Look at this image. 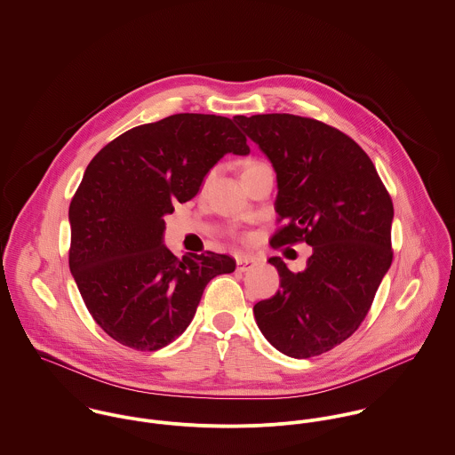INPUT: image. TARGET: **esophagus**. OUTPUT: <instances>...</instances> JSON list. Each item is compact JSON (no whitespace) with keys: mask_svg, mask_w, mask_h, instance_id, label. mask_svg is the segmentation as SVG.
<instances>
[{"mask_svg":"<svg viewBox=\"0 0 455 455\" xmlns=\"http://www.w3.org/2000/svg\"><path fill=\"white\" fill-rule=\"evenodd\" d=\"M235 261H237V270H239V272H246V270H250L252 265L256 263V259L251 258V256H237V258H235Z\"/></svg>","mask_w":455,"mask_h":455,"instance_id":"34e87169","label":"esophagus"}]
</instances>
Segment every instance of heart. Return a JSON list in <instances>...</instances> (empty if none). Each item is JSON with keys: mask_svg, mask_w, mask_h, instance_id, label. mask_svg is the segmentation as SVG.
Returning <instances> with one entry per match:
<instances>
[{"mask_svg": "<svg viewBox=\"0 0 455 455\" xmlns=\"http://www.w3.org/2000/svg\"><path fill=\"white\" fill-rule=\"evenodd\" d=\"M256 165H261V162H254V160H248L246 164H244V171H250L252 167H256Z\"/></svg>", "mask_w": 455, "mask_h": 455, "instance_id": "obj_1", "label": "heart"}]
</instances>
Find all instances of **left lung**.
Returning a JSON list of instances; mask_svg holds the SVG:
<instances>
[{
  "mask_svg": "<svg viewBox=\"0 0 455 455\" xmlns=\"http://www.w3.org/2000/svg\"><path fill=\"white\" fill-rule=\"evenodd\" d=\"M277 174L272 248L307 243L291 272L279 256L281 290L252 307L258 328L283 354L307 359L347 340L391 267L393 201L370 156L342 131L290 113L235 116Z\"/></svg>",
  "mask_w": 455,
  "mask_h": 455,
  "instance_id": "8db88e82",
  "label": "left lung"
}]
</instances>
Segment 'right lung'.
<instances>
[{
    "instance_id": "1",
    "label": "right lung",
    "mask_w": 455,
    "mask_h": 455,
    "mask_svg": "<svg viewBox=\"0 0 455 455\" xmlns=\"http://www.w3.org/2000/svg\"><path fill=\"white\" fill-rule=\"evenodd\" d=\"M235 120L178 113L108 143L69 204V270L94 321L122 346L156 351L192 323L207 283L235 270L228 254L162 244L164 216L201 190L227 153L248 155Z\"/></svg>"
}]
</instances>
